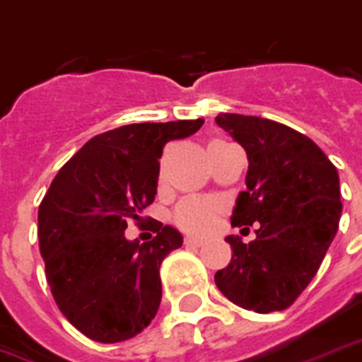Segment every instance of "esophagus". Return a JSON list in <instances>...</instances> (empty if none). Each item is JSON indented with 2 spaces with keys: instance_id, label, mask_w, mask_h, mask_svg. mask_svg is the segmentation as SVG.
I'll return each instance as SVG.
<instances>
[{
  "instance_id": "obj_1",
  "label": "esophagus",
  "mask_w": 362,
  "mask_h": 362,
  "mask_svg": "<svg viewBox=\"0 0 362 362\" xmlns=\"http://www.w3.org/2000/svg\"><path fill=\"white\" fill-rule=\"evenodd\" d=\"M203 240L202 238H194V235H186V238H184V245H186V247H202L203 245Z\"/></svg>"
}]
</instances>
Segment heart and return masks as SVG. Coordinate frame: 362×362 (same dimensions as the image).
<instances>
[{
  "label": "heart",
  "mask_w": 362,
  "mask_h": 362,
  "mask_svg": "<svg viewBox=\"0 0 362 362\" xmlns=\"http://www.w3.org/2000/svg\"><path fill=\"white\" fill-rule=\"evenodd\" d=\"M213 144H221V141H213ZM221 211V203L213 202V199L188 197V199H184L176 205L173 221L178 228L186 230L189 234L203 235L215 228Z\"/></svg>",
  "instance_id": "heart-1"
}]
</instances>
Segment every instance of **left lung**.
Wrapping results in <instances>:
<instances>
[{
    "label": "left lung",
    "instance_id": "1",
    "mask_svg": "<svg viewBox=\"0 0 362 362\" xmlns=\"http://www.w3.org/2000/svg\"><path fill=\"white\" fill-rule=\"evenodd\" d=\"M215 120L249 160L247 189L238 195L232 226L257 224L253 242L226 238L232 259L215 274L216 288L261 315L288 309L315 278L338 232V170L315 141L286 124L235 113Z\"/></svg>",
    "mask_w": 362,
    "mask_h": 362
}]
</instances>
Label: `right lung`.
I'll use <instances>...</instances> for the list:
<instances>
[{"label": "right lung", "mask_w": 362, "mask_h": 362, "mask_svg": "<svg viewBox=\"0 0 362 362\" xmlns=\"http://www.w3.org/2000/svg\"><path fill=\"white\" fill-rule=\"evenodd\" d=\"M197 120L138 122L99 134L66 160L38 209L40 253L53 299L66 320L99 344H119L149 326L160 303L163 259L182 245L173 226L128 242V222L157 194L159 159Z\"/></svg>", "instance_id": "right-lung-1"}]
</instances>
